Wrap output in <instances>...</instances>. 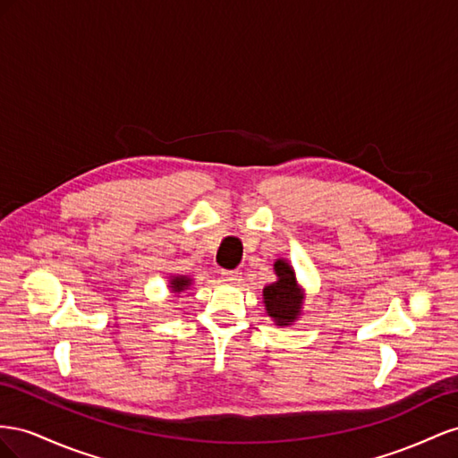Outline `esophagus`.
Masks as SVG:
<instances>
[{
	"label": "esophagus",
	"instance_id": "esophagus-1",
	"mask_svg": "<svg viewBox=\"0 0 458 458\" xmlns=\"http://www.w3.org/2000/svg\"><path fill=\"white\" fill-rule=\"evenodd\" d=\"M240 280H242V272H238V270H222V282L236 285V284H240Z\"/></svg>",
	"mask_w": 458,
	"mask_h": 458
}]
</instances>
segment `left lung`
Returning <instances> with one entry per match:
<instances>
[{
    "instance_id": "left-lung-1",
    "label": "left lung",
    "mask_w": 458,
    "mask_h": 458,
    "mask_svg": "<svg viewBox=\"0 0 458 458\" xmlns=\"http://www.w3.org/2000/svg\"><path fill=\"white\" fill-rule=\"evenodd\" d=\"M274 274H276V282L265 285L263 290L265 312L274 326L285 328L301 318L305 290L303 285H299L295 270L287 259H276Z\"/></svg>"
}]
</instances>
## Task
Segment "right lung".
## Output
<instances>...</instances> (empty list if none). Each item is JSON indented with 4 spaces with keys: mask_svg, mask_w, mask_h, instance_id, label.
<instances>
[{
    "mask_svg": "<svg viewBox=\"0 0 458 458\" xmlns=\"http://www.w3.org/2000/svg\"><path fill=\"white\" fill-rule=\"evenodd\" d=\"M191 284L193 280L190 276H182V274H171V276H168V290L174 293V297L190 290Z\"/></svg>",
    "mask_w": 458,
    "mask_h": 458,
    "instance_id": "right-lung-1",
    "label": "right lung"
}]
</instances>
